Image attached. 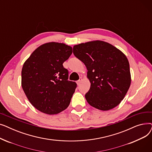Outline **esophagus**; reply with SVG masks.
Masks as SVG:
<instances>
[{"mask_svg": "<svg viewBox=\"0 0 152 152\" xmlns=\"http://www.w3.org/2000/svg\"><path fill=\"white\" fill-rule=\"evenodd\" d=\"M82 80H83V78H82V77H80V78H79V80H78V81H77V82H76L77 84V85H79V84H80V83H81V82L82 81Z\"/></svg>", "mask_w": 152, "mask_h": 152, "instance_id": "1", "label": "esophagus"}]
</instances>
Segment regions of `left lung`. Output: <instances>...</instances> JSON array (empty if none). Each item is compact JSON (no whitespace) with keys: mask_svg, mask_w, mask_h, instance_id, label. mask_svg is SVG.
Segmentation results:
<instances>
[{"mask_svg":"<svg viewBox=\"0 0 152 152\" xmlns=\"http://www.w3.org/2000/svg\"><path fill=\"white\" fill-rule=\"evenodd\" d=\"M73 53L87 69L91 87L85 98L89 104L102 111L118 106L131 83L126 56L113 45L99 40L74 45Z\"/></svg>","mask_w":152,"mask_h":152,"instance_id":"8db88e82","label":"left lung"}]
</instances>
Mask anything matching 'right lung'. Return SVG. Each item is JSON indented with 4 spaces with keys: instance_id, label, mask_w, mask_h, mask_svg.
<instances>
[{
    "instance_id": "add662e5",
    "label": "right lung",
    "mask_w": 152,
    "mask_h": 152,
    "mask_svg": "<svg viewBox=\"0 0 152 152\" xmlns=\"http://www.w3.org/2000/svg\"><path fill=\"white\" fill-rule=\"evenodd\" d=\"M73 52L71 46L50 42L38 47L24 63L21 86L34 107L47 115H56L69 105L76 83L68 81L63 63Z\"/></svg>"
}]
</instances>
